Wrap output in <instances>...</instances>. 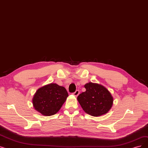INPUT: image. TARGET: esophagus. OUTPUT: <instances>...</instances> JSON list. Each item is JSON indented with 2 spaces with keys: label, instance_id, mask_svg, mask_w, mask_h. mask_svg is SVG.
Segmentation results:
<instances>
[{
  "label": "esophagus",
  "instance_id": "1",
  "mask_svg": "<svg viewBox=\"0 0 148 148\" xmlns=\"http://www.w3.org/2000/svg\"><path fill=\"white\" fill-rule=\"evenodd\" d=\"M80 94V91H79V90H76V91L73 94L74 96H75V97H77V96H78L79 94Z\"/></svg>",
  "mask_w": 148,
  "mask_h": 148
}]
</instances>
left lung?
<instances>
[{"mask_svg":"<svg viewBox=\"0 0 148 148\" xmlns=\"http://www.w3.org/2000/svg\"><path fill=\"white\" fill-rule=\"evenodd\" d=\"M86 91L79 94L77 100L86 113L94 117L106 114L112 106L114 99L104 86L89 82L84 85Z\"/></svg>","mask_w":148,"mask_h":148,"instance_id":"8db88e82","label":"left lung"}]
</instances>
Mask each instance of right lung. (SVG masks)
Instances as JSON below:
<instances>
[{
	"label": "right lung",
	"mask_w": 148,
	"mask_h": 148,
	"mask_svg": "<svg viewBox=\"0 0 148 148\" xmlns=\"http://www.w3.org/2000/svg\"><path fill=\"white\" fill-rule=\"evenodd\" d=\"M68 97L65 88L51 83L38 88L32 102L35 110L43 115L51 116L60 110Z\"/></svg>",
	"instance_id": "add662e5"
}]
</instances>
